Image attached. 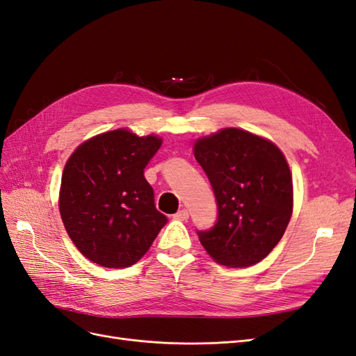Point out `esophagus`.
<instances>
[{
  "label": "esophagus",
  "mask_w": 356,
  "mask_h": 356,
  "mask_svg": "<svg viewBox=\"0 0 356 356\" xmlns=\"http://www.w3.org/2000/svg\"><path fill=\"white\" fill-rule=\"evenodd\" d=\"M174 218L181 220V221L188 220V211H187V209H179V211L174 215Z\"/></svg>",
  "instance_id": "1"
}]
</instances>
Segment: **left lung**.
I'll list each match as a JSON object with an SVG mask.
<instances>
[{"mask_svg": "<svg viewBox=\"0 0 356 356\" xmlns=\"http://www.w3.org/2000/svg\"><path fill=\"white\" fill-rule=\"evenodd\" d=\"M217 200V220L197 230L207 252L225 266L261 261L284 236L293 212V179L284 154L266 139L224 129L195 145Z\"/></svg>", "mask_w": 356, "mask_h": 356, "instance_id": "obj_1", "label": "left lung"}]
</instances>
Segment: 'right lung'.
<instances>
[{
  "label": "right lung",
  "instance_id": "obj_1",
  "mask_svg": "<svg viewBox=\"0 0 356 356\" xmlns=\"http://www.w3.org/2000/svg\"><path fill=\"white\" fill-rule=\"evenodd\" d=\"M160 145V138L118 129L86 141L67 161L60 217L90 261L113 268L135 264L168 222L144 177Z\"/></svg>",
  "mask_w": 356,
  "mask_h": 356
}]
</instances>
